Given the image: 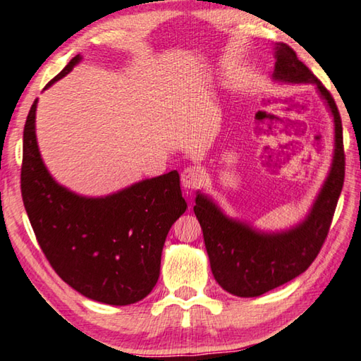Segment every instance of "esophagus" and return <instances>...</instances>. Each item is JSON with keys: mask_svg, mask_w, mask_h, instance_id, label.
Returning <instances> with one entry per match:
<instances>
[{"mask_svg": "<svg viewBox=\"0 0 361 361\" xmlns=\"http://www.w3.org/2000/svg\"><path fill=\"white\" fill-rule=\"evenodd\" d=\"M203 172L197 167H188L181 172V185L185 189H195L202 185Z\"/></svg>", "mask_w": 361, "mask_h": 361, "instance_id": "1", "label": "esophagus"}]
</instances>
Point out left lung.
I'll return each mask as SVG.
<instances>
[{
  "label": "left lung",
  "mask_w": 361,
  "mask_h": 361,
  "mask_svg": "<svg viewBox=\"0 0 361 361\" xmlns=\"http://www.w3.org/2000/svg\"><path fill=\"white\" fill-rule=\"evenodd\" d=\"M274 82L316 85L333 116L335 148L330 172L310 213L284 231H259L227 216L209 195L197 192L194 213L200 222L213 276L226 292L243 298L259 297L307 270L329 235L344 185L343 124L335 99L287 44L274 45Z\"/></svg>",
  "instance_id": "left-lung-1"
}]
</instances>
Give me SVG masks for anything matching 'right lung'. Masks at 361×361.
I'll return each instance as SVG.
<instances>
[{"instance_id":"1","label":"right lung","mask_w":361,"mask_h":361,"mask_svg":"<svg viewBox=\"0 0 361 361\" xmlns=\"http://www.w3.org/2000/svg\"><path fill=\"white\" fill-rule=\"evenodd\" d=\"M68 63L44 90L68 75ZM32 102L23 129L22 197L45 257L64 283L90 300L126 306L158 283L161 254L173 222L186 212L176 170L102 197L69 191L49 173L36 139Z\"/></svg>"}]
</instances>
